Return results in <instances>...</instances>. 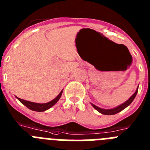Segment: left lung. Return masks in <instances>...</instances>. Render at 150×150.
<instances>
[{"label": "left lung", "mask_w": 150, "mask_h": 150, "mask_svg": "<svg viewBox=\"0 0 150 150\" xmlns=\"http://www.w3.org/2000/svg\"><path fill=\"white\" fill-rule=\"evenodd\" d=\"M137 91H138V88H137L136 91H135L134 93L133 94V95H132V96L131 97V98H130L128 99V100H126V101L125 102V103H123L122 104H121V105L115 107V108H113V109H110V110L101 109V108H100V107H97V106L94 105V104H91V105H92V107H93L96 110H98L99 112L102 113V114H104V115H114V114H116V113H118V112H121V111L123 110L125 108H126V107H128V105H130V104H132V102L133 101L135 97H136V95H137Z\"/></svg>", "instance_id": "left-lung-1"}]
</instances>
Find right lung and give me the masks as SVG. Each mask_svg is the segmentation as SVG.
<instances>
[{"mask_svg": "<svg viewBox=\"0 0 150 150\" xmlns=\"http://www.w3.org/2000/svg\"><path fill=\"white\" fill-rule=\"evenodd\" d=\"M62 91L59 93V95L55 98V99H53L51 101L48 102V103H46V104H38V103H34V102H30L28 101V100H23V99H21L19 98H17L18 100L23 104L24 105L26 106V107L28 108V109L31 110H34V111H38V112H43V111L46 110L50 109V107H52L53 105H55V104L57 103V101L60 99L61 96H62Z\"/></svg>", "mask_w": 150, "mask_h": 150, "instance_id": "obj_1", "label": "right lung"}]
</instances>
